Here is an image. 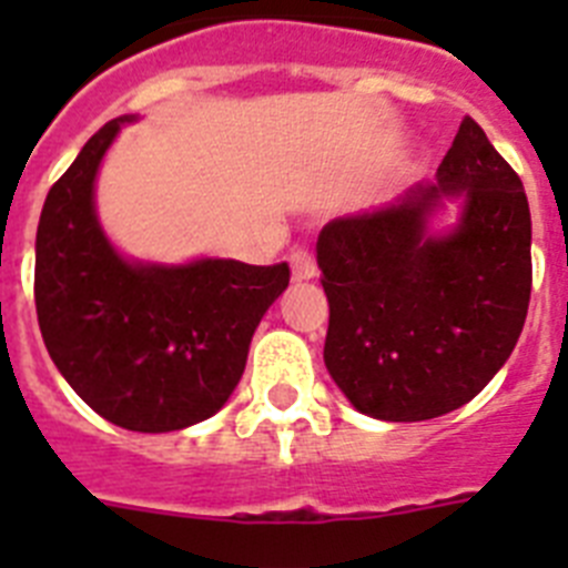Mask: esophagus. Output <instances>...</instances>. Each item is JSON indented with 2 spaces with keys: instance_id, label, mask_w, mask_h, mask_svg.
I'll list each match as a JSON object with an SVG mask.
<instances>
[{
  "instance_id": "obj_1",
  "label": "esophagus",
  "mask_w": 568,
  "mask_h": 568,
  "mask_svg": "<svg viewBox=\"0 0 568 568\" xmlns=\"http://www.w3.org/2000/svg\"><path fill=\"white\" fill-rule=\"evenodd\" d=\"M290 267H293V281H310L315 278L318 267H315V258L307 253V250H295L290 255Z\"/></svg>"
}]
</instances>
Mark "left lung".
Wrapping results in <instances>:
<instances>
[{
	"mask_svg": "<svg viewBox=\"0 0 568 568\" xmlns=\"http://www.w3.org/2000/svg\"><path fill=\"white\" fill-rule=\"evenodd\" d=\"M455 197L459 222L435 231ZM315 250L329 301L324 364L369 418L406 424L453 413L518 344L531 293L529 202L469 115L433 184L333 219Z\"/></svg>",
	"mask_w": 568,
	"mask_h": 568,
	"instance_id": "1",
	"label": "left lung"
}]
</instances>
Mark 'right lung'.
<instances>
[{
	"label": "right lung",
	"mask_w": 568,
	"mask_h": 568,
	"mask_svg": "<svg viewBox=\"0 0 568 568\" xmlns=\"http://www.w3.org/2000/svg\"><path fill=\"white\" fill-rule=\"evenodd\" d=\"M130 122L104 124L50 187L33 295L50 358L93 413L133 433H175L227 404L290 267L124 258L99 222L97 175Z\"/></svg>",
	"instance_id": "right-lung-1"
}]
</instances>
